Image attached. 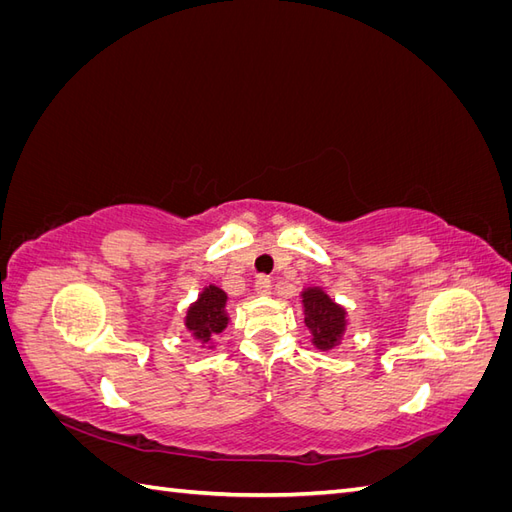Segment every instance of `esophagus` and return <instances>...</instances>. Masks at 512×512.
Listing matches in <instances>:
<instances>
[{
	"mask_svg": "<svg viewBox=\"0 0 512 512\" xmlns=\"http://www.w3.org/2000/svg\"><path fill=\"white\" fill-rule=\"evenodd\" d=\"M256 292L260 294V297H269V294L273 292V282L267 275H260L256 280Z\"/></svg>",
	"mask_w": 512,
	"mask_h": 512,
	"instance_id": "obj_1",
	"label": "esophagus"
}]
</instances>
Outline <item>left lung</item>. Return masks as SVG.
Returning a JSON list of instances; mask_svg holds the SVG:
<instances>
[{
	"label": "left lung",
	"mask_w": 512,
	"mask_h": 512,
	"mask_svg": "<svg viewBox=\"0 0 512 512\" xmlns=\"http://www.w3.org/2000/svg\"><path fill=\"white\" fill-rule=\"evenodd\" d=\"M303 305L305 324L314 333V346L318 350H333L344 335L346 312L318 288L303 292Z\"/></svg>",
	"instance_id": "8db88e82"
}]
</instances>
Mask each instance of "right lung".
Here are the masks:
<instances>
[{
  "instance_id": "add662e5",
  "label": "right lung",
  "mask_w": 512,
  "mask_h": 512,
  "mask_svg": "<svg viewBox=\"0 0 512 512\" xmlns=\"http://www.w3.org/2000/svg\"><path fill=\"white\" fill-rule=\"evenodd\" d=\"M226 292L218 286H209L200 294L198 301L190 307L188 318H185V327H188L196 339L203 344H209L213 335H218L226 329L228 316H226Z\"/></svg>"
}]
</instances>
